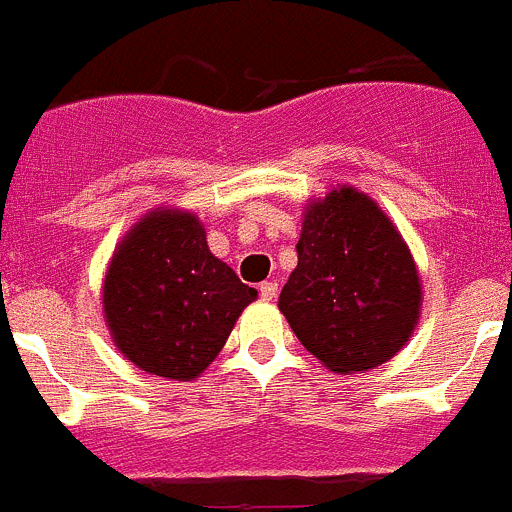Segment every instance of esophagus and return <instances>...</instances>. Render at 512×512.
Here are the masks:
<instances>
[{"instance_id":"esophagus-1","label":"esophagus","mask_w":512,"mask_h":512,"mask_svg":"<svg viewBox=\"0 0 512 512\" xmlns=\"http://www.w3.org/2000/svg\"><path fill=\"white\" fill-rule=\"evenodd\" d=\"M276 289H279V284H276V281H261V284H259L261 299L271 302V299L276 297Z\"/></svg>"}]
</instances>
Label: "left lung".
<instances>
[{"instance_id":"obj_1","label":"left lung","mask_w":512,"mask_h":512,"mask_svg":"<svg viewBox=\"0 0 512 512\" xmlns=\"http://www.w3.org/2000/svg\"><path fill=\"white\" fill-rule=\"evenodd\" d=\"M421 302L409 243L370 195L337 185L307 200L279 309L325 368L350 375L391 360L414 335Z\"/></svg>"}]
</instances>
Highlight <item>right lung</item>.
Here are the masks:
<instances>
[{"label":"right lung","instance_id":"1","mask_svg":"<svg viewBox=\"0 0 512 512\" xmlns=\"http://www.w3.org/2000/svg\"><path fill=\"white\" fill-rule=\"evenodd\" d=\"M259 292L213 256L190 210L159 205L114 248L101 284L103 320L116 350L139 370L195 381L223 350Z\"/></svg>","mask_w":512,"mask_h":512}]
</instances>
